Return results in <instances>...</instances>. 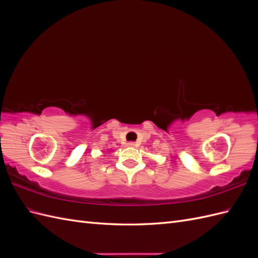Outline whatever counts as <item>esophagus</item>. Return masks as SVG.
Masks as SVG:
<instances>
[{
    "mask_svg": "<svg viewBox=\"0 0 258 258\" xmlns=\"http://www.w3.org/2000/svg\"><path fill=\"white\" fill-rule=\"evenodd\" d=\"M127 145H128L129 147H137V146H138V144L135 143V142H129Z\"/></svg>",
    "mask_w": 258,
    "mask_h": 258,
    "instance_id": "1",
    "label": "esophagus"
}]
</instances>
